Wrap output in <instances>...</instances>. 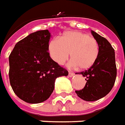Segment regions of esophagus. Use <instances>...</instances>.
Returning <instances> with one entry per match:
<instances>
[{"label": "esophagus", "instance_id": "1", "mask_svg": "<svg viewBox=\"0 0 125 125\" xmlns=\"http://www.w3.org/2000/svg\"><path fill=\"white\" fill-rule=\"evenodd\" d=\"M68 76H69L70 77H73L74 76V73H68Z\"/></svg>", "mask_w": 125, "mask_h": 125}]
</instances>
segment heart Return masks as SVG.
<instances>
[{
  "mask_svg": "<svg viewBox=\"0 0 125 125\" xmlns=\"http://www.w3.org/2000/svg\"><path fill=\"white\" fill-rule=\"evenodd\" d=\"M48 55L54 62L63 65L69 57L70 67L89 69L97 60L98 44L90 35L80 31H67L60 38H53L48 42Z\"/></svg>",
  "mask_w": 125,
  "mask_h": 125,
  "instance_id": "heart-1",
  "label": "heart"
}]
</instances>
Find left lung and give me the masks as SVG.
Instances as JSON below:
<instances>
[{"label":"left lung","mask_w":125,"mask_h":125,"mask_svg":"<svg viewBox=\"0 0 125 125\" xmlns=\"http://www.w3.org/2000/svg\"><path fill=\"white\" fill-rule=\"evenodd\" d=\"M91 33L98 43L99 54L93 66L79 73L87 82L82 90L75 91L79 98L86 101H97L107 94L114 85L117 74L114 49L105 38L94 31Z\"/></svg>","instance_id":"left-lung-1"}]
</instances>
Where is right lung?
I'll use <instances>...</instances> for the list:
<instances>
[{"label": "right lung", "instance_id": "obj_1", "mask_svg": "<svg viewBox=\"0 0 125 125\" xmlns=\"http://www.w3.org/2000/svg\"><path fill=\"white\" fill-rule=\"evenodd\" d=\"M50 38L48 30L32 33L15 45L9 57L11 86L20 99L29 103L47 100L56 79L68 74L48 55Z\"/></svg>", "mask_w": 125, "mask_h": 125}]
</instances>
